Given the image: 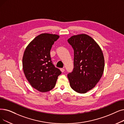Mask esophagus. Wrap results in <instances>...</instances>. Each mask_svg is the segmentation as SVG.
<instances>
[{
	"instance_id": "34e87169",
	"label": "esophagus",
	"mask_w": 124,
	"mask_h": 124,
	"mask_svg": "<svg viewBox=\"0 0 124 124\" xmlns=\"http://www.w3.org/2000/svg\"><path fill=\"white\" fill-rule=\"evenodd\" d=\"M60 70L62 72H63L64 71H65V69H64V68H60Z\"/></svg>"
}]
</instances>
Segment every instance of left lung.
I'll list each match as a JSON object with an SVG mask.
<instances>
[{
  "label": "left lung",
  "mask_w": 124,
  "mask_h": 124,
  "mask_svg": "<svg viewBox=\"0 0 124 124\" xmlns=\"http://www.w3.org/2000/svg\"><path fill=\"white\" fill-rule=\"evenodd\" d=\"M68 42L74 50V68L67 75L70 85L75 92L85 93L95 87L102 76L103 53L97 43L87 34L72 36Z\"/></svg>",
  "instance_id": "1"
}]
</instances>
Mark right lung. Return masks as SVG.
<instances>
[{
	"label": "right lung",
	"mask_w": 124,
	"mask_h": 124,
	"mask_svg": "<svg viewBox=\"0 0 124 124\" xmlns=\"http://www.w3.org/2000/svg\"><path fill=\"white\" fill-rule=\"evenodd\" d=\"M59 38L57 34L42 33L37 36L26 47L23 57V69L25 77L33 88L46 92L55 86L60 69L51 61L52 45Z\"/></svg>",
	"instance_id": "1"
}]
</instances>
